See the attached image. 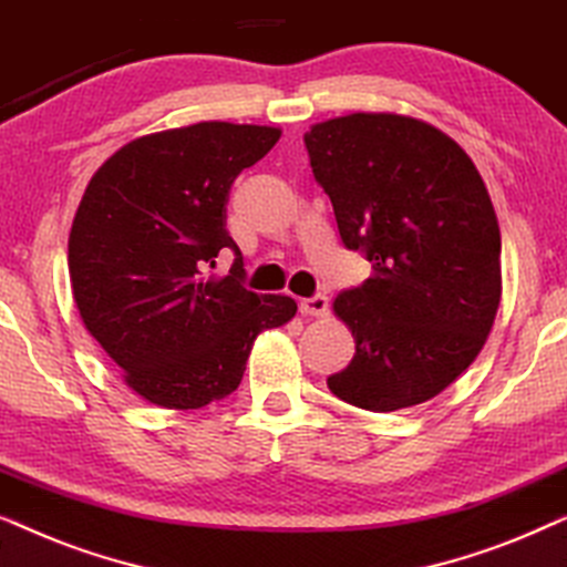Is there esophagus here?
I'll return each instance as SVG.
<instances>
[{
	"mask_svg": "<svg viewBox=\"0 0 567 567\" xmlns=\"http://www.w3.org/2000/svg\"><path fill=\"white\" fill-rule=\"evenodd\" d=\"M299 309H301V315H305V317H328L330 301H328V297H324V293H317V297L301 299Z\"/></svg>",
	"mask_w": 567,
	"mask_h": 567,
	"instance_id": "obj_1",
	"label": "esophagus"
}]
</instances>
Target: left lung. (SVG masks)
<instances>
[{
  "label": "left lung",
  "instance_id": "1",
  "mask_svg": "<svg viewBox=\"0 0 567 567\" xmlns=\"http://www.w3.org/2000/svg\"><path fill=\"white\" fill-rule=\"evenodd\" d=\"M309 165L348 250L371 276L332 312L355 340L328 377L338 400L371 413L444 392L483 351L501 305V229L470 154L402 113H351L309 126Z\"/></svg>",
  "mask_w": 567,
  "mask_h": 567
}]
</instances>
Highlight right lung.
Segmentation results:
<instances>
[{
	"mask_svg": "<svg viewBox=\"0 0 567 567\" xmlns=\"http://www.w3.org/2000/svg\"><path fill=\"white\" fill-rule=\"evenodd\" d=\"M281 128L200 121L138 136L90 177L69 231V278L90 336L138 398L198 410L243 382L262 330L297 315L284 293L243 286L227 231L235 177L266 157ZM236 252L227 277L215 258Z\"/></svg>",
	"mask_w": 567,
	"mask_h": 567,
	"instance_id": "obj_1",
	"label": "right lung"
}]
</instances>
